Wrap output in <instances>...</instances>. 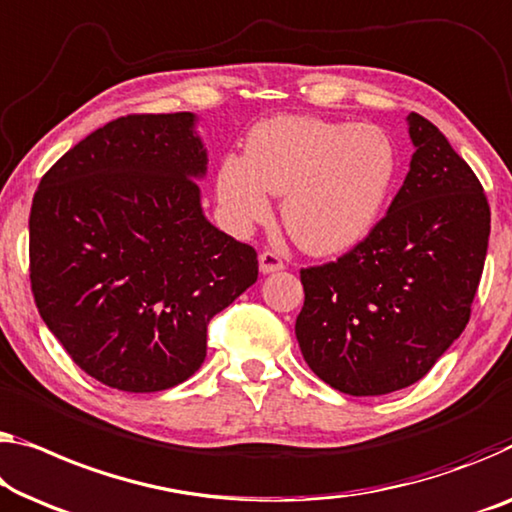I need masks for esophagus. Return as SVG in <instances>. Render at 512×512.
<instances>
[{"label":"esophagus","instance_id":"obj_1","mask_svg":"<svg viewBox=\"0 0 512 512\" xmlns=\"http://www.w3.org/2000/svg\"><path fill=\"white\" fill-rule=\"evenodd\" d=\"M285 269V264H282V259L271 253V250H264L262 255H259V271L264 273V276H269V273H276Z\"/></svg>","mask_w":512,"mask_h":512}]
</instances>
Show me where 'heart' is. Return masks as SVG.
<instances>
[{"mask_svg":"<svg viewBox=\"0 0 512 512\" xmlns=\"http://www.w3.org/2000/svg\"><path fill=\"white\" fill-rule=\"evenodd\" d=\"M398 177V151L379 126L276 117L248 135L246 156H227L216 193L227 223L248 232L285 195L287 232L312 255H342L375 232Z\"/></svg>","mask_w":512,"mask_h":512,"instance_id":"b5f03b06","label":"heart"}]
</instances>
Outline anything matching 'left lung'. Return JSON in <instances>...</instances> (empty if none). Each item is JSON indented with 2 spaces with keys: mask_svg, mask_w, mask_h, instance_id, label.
Here are the masks:
<instances>
[{
  "mask_svg": "<svg viewBox=\"0 0 512 512\" xmlns=\"http://www.w3.org/2000/svg\"><path fill=\"white\" fill-rule=\"evenodd\" d=\"M407 131L409 172L375 232L338 262L301 271V354L347 395H386L423 379L467 326L483 273V186L421 114H409Z\"/></svg>",
  "mask_w": 512,
  "mask_h": 512,
  "instance_id": "8db88e82",
  "label": "left lung"
}]
</instances>
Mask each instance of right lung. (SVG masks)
Here are the masks:
<instances>
[{
	"label": "right lung",
	"mask_w": 512,
	"mask_h": 512,
	"mask_svg": "<svg viewBox=\"0 0 512 512\" xmlns=\"http://www.w3.org/2000/svg\"><path fill=\"white\" fill-rule=\"evenodd\" d=\"M197 114H128L66 151L29 213L36 308L101 384L165 391L207 356V324L257 280V253L213 227Z\"/></svg>",
	"instance_id": "add662e5"
}]
</instances>
